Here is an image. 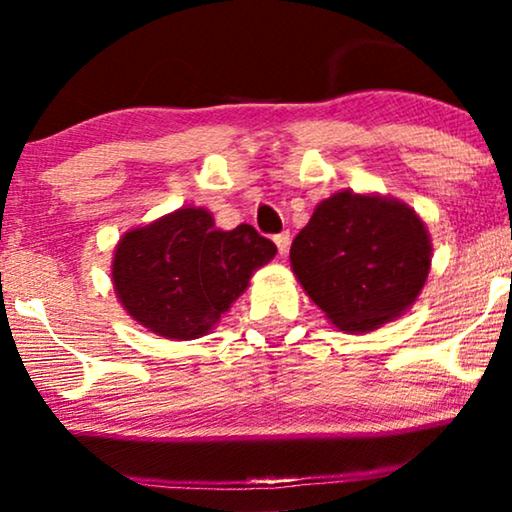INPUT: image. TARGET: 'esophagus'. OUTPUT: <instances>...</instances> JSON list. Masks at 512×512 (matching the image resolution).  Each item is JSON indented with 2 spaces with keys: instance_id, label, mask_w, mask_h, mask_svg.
Here are the masks:
<instances>
[{
  "instance_id": "obj_1",
  "label": "esophagus",
  "mask_w": 512,
  "mask_h": 512,
  "mask_svg": "<svg viewBox=\"0 0 512 512\" xmlns=\"http://www.w3.org/2000/svg\"><path fill=\"white\" fill-rule=\"evenodd\" d=\"M275 244H277V251H279V256H286V254H289L291 235H289V233H279V235H275Z\"/></svg>"
}]
</instances>
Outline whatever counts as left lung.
I'll return each instance as SVG.
<instances>
[{
  "label": "left lung",
  "instance_id": "8db88e82",
  "mask_svg": "<svg viewBox=\"0 0 512 512\" xmlns=\"http://www.w3.org/2000/svg\"><path fill=\"white\" fill-rule=\"evenodd\" d=\"M431 235L408 202L338 191L291 244V270L335 328L370 333L415 305L431 270Z\"/></svg>",
  "mask_w": 512,
  "mask_h": 512
}]
</instances>
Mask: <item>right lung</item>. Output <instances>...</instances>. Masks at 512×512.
Wrapping results in <instances>:
<instances>
[{
	"label": "right lung",
	"mask_w": 512,
	"mask_h": 512,
	"mask_svg": "<svg viewBox=\"0 0 512 512\" xmlns=\"http://www.w3.org/2000/svg\"><path fill=\"white\" fill-rule=\"evenodd\" d=\"M277 247L249 223L214 226L205 207H181L130 228L114 249L111 282L123 310L165 340L212 333Z\"/></svg>",
	"instance_id": "right-lung-1"
}]
</instances>
